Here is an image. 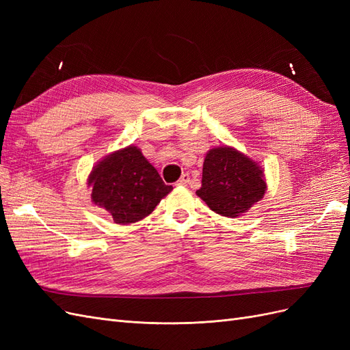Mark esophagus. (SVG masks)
I'll return each mask as SVG.
<instances>
[{
  "label": "esophagus",
  "instance_id": "1",
  "mask_svg": "<svg viewBox=\"0 0 350 350\" xmlns=\"http://www.w3.org/2000/svg\"><path fill=\"white\" fill-rule=\"evenodd\" d=\"M188 183H189V175L188 174H183V176L176 181V185L178 187H185Z\"/></svg>",
  "mask_w": 350,
  "mask_h": 350
}]
</instances>
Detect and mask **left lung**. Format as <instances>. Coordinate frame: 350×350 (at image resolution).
<instances>
[{
	"label": "left lung",
	"mask_w": 350,
	"mask_h": 350,
	"mask_svg": "<svg viewBox=\"0 0 350 350\" xmlns=\"http://www.w3.org/2000/svg\"><path fill=\"white\" fill-rule=\"evenodd\" d=\"M264 169L245 153L230 146L210 149L204 157L201 188L196 194L225 217H239L264 197Z\"/></svg>",
	"instance_id": "left-lung-1"
}]
</instances>
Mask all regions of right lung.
I'll return each mask as SVG.
<instances>
[{"label": "right lung", "mask_w": 350, "mask_h": 350, "mask_svg": "<svg viewBox=\"0 0 350 350\" xmlns=\"http://www.w3.org/2000/svg\"><path fill=\"white\" fill-rule=\"evenodd\" d=\"M94 206L107 210L115 224H135L149 216L172 191L137 146L115 150L92 167L88 176Z\"/></svg>", "instance_id": "1"}]
</instances>
